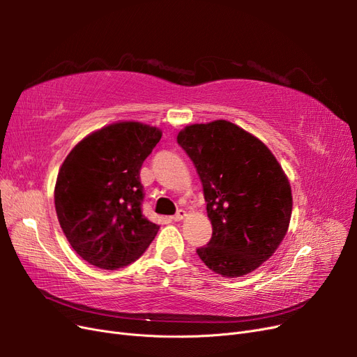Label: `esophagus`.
Returning <instances> with one entry per match:
<instances>
[{
    "instance_id": "34e87169",
    "label": "esophagus",
    "mask_w": 357,
    "mask_h": 357,
    "mask_svg": "<svg viewBox=\"0 0 357 357\" xmlns=\"http://www.w3.org/2000/svg\"><path fill=\"white\" fill-rule=\"evenodd\" d=\"M186 218V211L185 210H178L174 215H172V220H174V222H180V220H183V219H185Z\"/></svg>"
}]
</instances>
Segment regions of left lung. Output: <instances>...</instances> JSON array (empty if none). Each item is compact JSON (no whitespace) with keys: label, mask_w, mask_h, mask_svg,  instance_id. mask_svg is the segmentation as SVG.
<instances>
[{"label":"left lung","mask_w":357,"mask_h":357,"mask_svg":"<svg viewBox=\"0 0 357 357\" xmlns=\"http://www.w3.org/2000/svg\"><path fill=\"white\" fill-rule=\"evenodd\" d=\"M177 143L197 168L213 226L199 259L222 277L255 271L289 229L294 199L282 165L261 139L228 121L189 125Z\"/></svg>","instance_id":"8db88e82"}]
</instances>
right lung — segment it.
Instances as JSON below:
<instances>
[{
	"label": "right lung",
	"instance_id": "right-lung-1",
	"mask_svg": "<svg viewBox=\"0 0 357 357\" xmlns=\"http://www.w3.org/2000/svg\"><path fill=\"white\" fill-rule=\"evenodd\" d=\"M162 131L135 121L107 125L84 137L59 168L55 208L68 243L101 269L137 261L159 226L142 213L139 169Z\"/></svg>",
	"mask_w": 357,
	"mask_h": 357
}]
</instances>
